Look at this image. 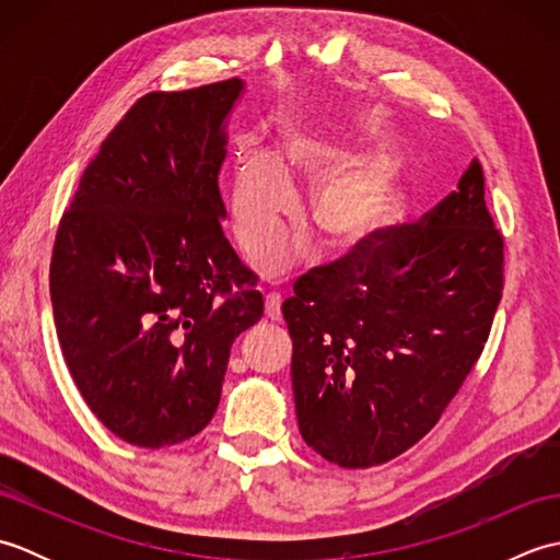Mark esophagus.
<instances>
[{
    "label": "esophagus",
    "mask_w": 560,
    "mask_h": 560,
    "mask_svg": "<svg viewBox=\"0 0 560 560\" xmlns=\"http://www.w3.org/2000/svg\"><path fill=\"white\" fill-rule=\"evenodd\" d=\"M281 303H283V295L271 291L265 295V315L269 319H281Z\"/></svg>",
    "instance_id": "34e87169"
}]
</instances>
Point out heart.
<instances>
[{
  "instance_id": "1",
  "label": "heart",
  "mask_w": 560,
  "mask_h": 560,
  "mask_svg": "<svg viewBox=\"0 0 560 560\" xmlns=\"http://www.w3.org/2000/svg\"><path fill=\"white\" fill-rule=\"evenodd\" d=\"M325 177L311 199V219L327 245L359 247L389 225L401 207V175L392 165H355V156L325 141L295 137L283 147V159L269 151H247L231 173L229 205L237 243L249 257L271 247L281 231V219L295 201V185L287 171ZM279 261V255L273 257Z\"/></svg>"
}]
</instances>
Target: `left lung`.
Here are the masks:
<instances>
[{"instance_id":"8db88e82","label":"left lung","mask_w":560,"mask_h":560,"mask_svg":"<svg viewBox=\"0 0 560 560\" xmlns=\"http://www.w3.org/2000/svg\"><path fill=\"white\" fill-rule=\"evenodd\" d=\"M469 163L419 223L313 267L283 301L301 435L343 469L399 457L477 365L503 295L505 241Z\"/></svg>"}]
</instances>
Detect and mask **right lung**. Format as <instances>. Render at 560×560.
Returning <instances> with one entry per match:
<instances>
[{
    "mask_svg": "<svg viewBox=\"0 0 560 560\" xmlns=\"http://www.w3.org/2000/svg\"><path fill=\"white\" fill-rule=\"evenodd\" d=\"M243 81L151 91L105 137L57 225V339L89 409L125 443L207 428L235 337L259 323L257 273L225 241L223 120Z\"/></svg>",
    "mask_w": 560,
    "mask_h": 560,
    "instance_id": "obj_1",
    "label": "right lung"
}]
</instances>
